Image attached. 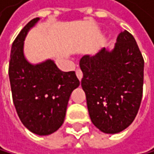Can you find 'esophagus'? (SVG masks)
Returning <instances> with one entry per match:
<instances>
[{"mask_svg": "<svg viewBox=\"0 0 154 154\" xmlns=\"http://www.w3.org/2000/svg\"><path fill=\"white\" fill-rule=\"evenodd\" d=\"M75 75H76V76H78V79H79V81L82 79V78H83V74H82V72H81V70L80 69H76L75 70Z\"/></svg>", "mask_w": 154, "mask_h": 154, "instance_id": "1", "label": "esophagus"}]
</instances>
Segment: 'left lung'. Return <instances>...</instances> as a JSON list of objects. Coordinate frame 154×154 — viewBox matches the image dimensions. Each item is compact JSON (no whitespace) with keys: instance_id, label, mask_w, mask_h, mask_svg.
Masks as SVG:
<instances>
[{"instance_id":"8db88e82","label":"left lung","mask_w":154,"mask_h":154,"mask_svg":"<svg viewBox=\"0 0 154 154\" xmlns=\"http://www.w3.org/2000/svg\"><path fill=\"white\" fill-rule=\"evenodd\" d=\"M113 50L84 55L79 66L88 115L102 132L116 134L134 121L142 99L144 60L134 37L121 32Z\"/></svg>"}]
</instances>
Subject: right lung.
I'll list each match as a JSON object with an SVG mask.
<instances>
[{"mask_svg":"<svg viewBox=\"0 0 154 154\" xmlns=\"http://www.w3.org/2000/svg\"><path fill=\"white\" fill-rule=\"evenodd\" d=\"M39 21H29L13 42L9 79L13 102L23 125L34 134L46 136L58 130L66 117L72 91L79 86L75 71L63 72L48 59L33 64L24 54L28 31Z\"/></svg>","mask_w":154,"mask_h":154,"instance_id":"1","label":"right lung"}]
</instances>
